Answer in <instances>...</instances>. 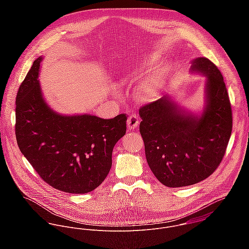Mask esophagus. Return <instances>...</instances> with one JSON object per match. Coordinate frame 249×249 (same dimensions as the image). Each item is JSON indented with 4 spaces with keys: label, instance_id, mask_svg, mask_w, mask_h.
<instances>
[{
    "label": "esophagus",
    "instance_id": "1",
    "mask_svg": "<svg viewBox=\"0 0 249 249\" xmlns=\"http://www.w3.org/2000/svg\"><path fill=\"white\" fill-rule=\"evenodd\" d=\"M138 124H139L138 117L136 115H134V114L130 115L128 117V119H127V128H128V130L135 129L138 126Z\"/></svg>",
    "mask_w": 249,
    "mask_h": 249
}]
</instances>
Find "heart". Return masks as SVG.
<instances>
[{
	"instance_id": "b5f03b06",
	"label": "heart",
	"mask_w": 249,
	"mask_h": 249,
	"mask_svg": "<svg viewBox=\"0 0 249 249\" xmlns=\"http://www.w3.org/2000/svg\"><path fill=\"white\" fill-rule=\"evenodd\" d=\"M159 62H160L159 55L157 54L150 55L147 58H145L143 61L140 62L138 65L134 66L132 70L128 71L126 76L129 77L130 79L136 80L144 73L157 69L159 66ZM167 74H168V70L165 68V69L155 71L147 77H145L139 83L135 91L136 100L143 104H148L156 101L161 95L162 88L165 83Z\"/></svg>"
}]
</instances>
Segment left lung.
Wrapping results in <instances>:
<instances>
[{"label": "left lung", "mask_w": 249, "mask_h": 249, "mask_svg": "<svg viewBox=\"0 0 249 249\" xmlns=\"http://www.w3.org/2000/svg\"><path fill=\"white\" fill-rule=\"evenodd\" d=\"M190 72L205 77L200 111L179 106L171 96L139 111L147 164L163 185L178 188L210 177L225 153L232 110L222 74L205 57L191 61Z\"/></svg>", "instance_id": "1"}]
</instances>
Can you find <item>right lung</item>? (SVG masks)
Returning a JSON list of instances; mask_svg holds the SVG:
<instances>
[{
  "label": "right lung",
  "mask_w": 249,
  "mask_h": 249,
  "mask_svg": "<svg viewBox=\"0 0 249 249\" xmlns=\"http://www.w3.org/2000/svg\"><path fill=\"white\" fill-rule=\"evenodd\" d=\"M35 60L16 98V140L36 173L54 189L87 194L99 187L112 166V151L125 134L126 116L105 120L91 114L64 115L46 102Z\"/></svg>",
  "instance_id": "obj_1"
}]
</instances>
